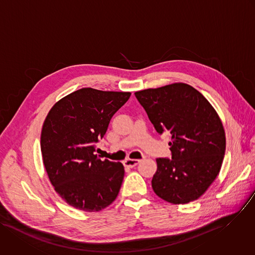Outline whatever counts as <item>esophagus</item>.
<instances>
[{
  "mask_svg": "<svg viewBox=\"0 0 255 255\" xmlns=\"http://www.w3.org/2000/svg\"><path fill=\"white\" fill-rule=\"evenodd\" d=\"M140 161L139 160H136V159H127L125 162H124V165L125 167H128V168H133L135 167Z\"/></svg>",
  "mask_w": 255,
  "mask_h": 255,
  "instance_id": "esophagus-1",
  "label": "esophagus"
}]
</instances>
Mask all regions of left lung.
<instances>
[{
    "mask_svg": "<svg viewBox=\"0 0 255 255\" xmlns=\"http://www.w3.org/2000/svg\"><path fill=\"white\" fill-rule=\"evenodd\" d=\"M134 94L156 130L172 134V159L156 160L152 190L172 204L197 200L218 176L225 155V131L218 114L203 94L182 82Z\"/></svg>",
    "mask_w": 255,
    "mask_h": 255,
    "instance_id": "1",
    "label": "left lung"
}]
</instances>
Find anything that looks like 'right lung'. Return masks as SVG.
I'll return each mask as SVG.
<instances>
[{
    "label": "right lung",
    "mask_w": 255,
    "mask_h": 255,
    "mask_svg": "<svg viewBox=\"0 0 255 255\" xmlns=\"http://www.w3.org/2000/svg\"><path fill=\"white\" fill-rule=\"evenodd\" d=\"M130 92L76 90L52 107L41 131V152L54 190L70 206L97 212L117 199L125 176L122 163L101 161L95 143Z\"/></svg>",
    "instance_id": "1"
}]
</instances>
